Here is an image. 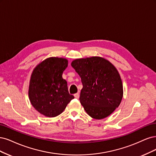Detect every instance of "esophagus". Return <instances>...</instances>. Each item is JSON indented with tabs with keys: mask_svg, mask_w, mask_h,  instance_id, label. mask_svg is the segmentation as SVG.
<instances>
[{
	"mask_svg": "<svg viewBox=\"0 0 156 156\" xmlns=\"http://www.w3.org/2000/svg\"><path fill=\"white\" fill-rule=\"evenodd\" d=\"M74 97L76 98H79V97H80V94H79V93H76V94H74Z\"/></svg>",
	"mask_w": 156,
	"mask_h": 156,
	"instance_id": "1",
	"label": "esophagus"
}]
</instances>
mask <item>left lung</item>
I'll return each instance as SVG.
<instances>
[{"instance_id": "obj_1", "label": "left lung", "mask_w": 156, "mask_h": 156, "mask_svg": "<svg viewBox=\"0 0 156 156\" xmlns=\"http://www.w3.org/2000/svg\"><path fill=\"white\" fill-rule=\"evenodd\" d=\"M71 66L81 78L80 101L95 119H102L119 107L123 96L120 74L108 60L98 56L74 60Z\"/></svg>"}]
</instances>
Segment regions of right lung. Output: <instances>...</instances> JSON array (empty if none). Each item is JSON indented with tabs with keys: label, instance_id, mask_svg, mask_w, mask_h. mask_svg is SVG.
<instances>
[{
	"label": "right lung",
	"instance_id": "1",
	"mask_svg": "<svg viewBox=\"0 0 156 156\" xmlns=\"http://www.w3.org/2000/svg\"><path fill=\"white\" fill-rule=\"evenodd\" d=\"M68 60L51 57L35 67L30 80L28 96L33 107L48 117L61 114L74 97L68 91L67 83L62 78Z\"/></svg>",
	"mask_w": 156,
	"mask_h": 156
}]
</instances>
